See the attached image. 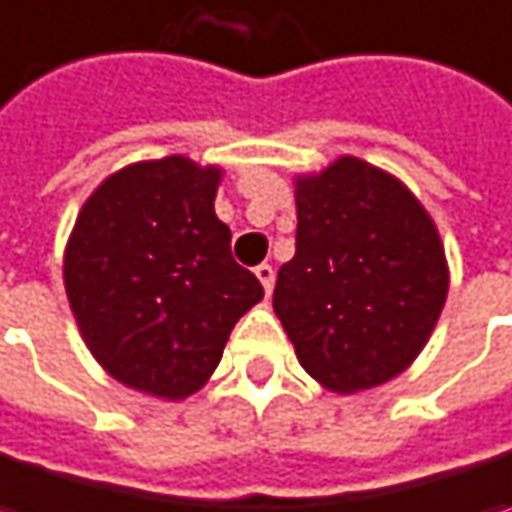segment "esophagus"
Segmentation results:
<instances>
[{"label":"esophagus","instance_id":"obj_1","mask_svg":"<svg viewBox=\"0 0 512 512\" xmlns=\"http://www.w3.org/2000/svg\"><path fill=\"white\" fill-rule=\"evenodd\" d=\"M256 276H259V282H262L265 294H270V291H273V276H276V273H273V265H268V262H265V265H259V268H256Z\"/></svg>","mask_w":512,"mask_h":512}]
</instances>
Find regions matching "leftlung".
<instances>
[{"instance_id": "1", "label": "left lung", "mask_w": 512, "mask_h": 512, "mask_svg": "<svg viewBox=\"0 0 512 512\" xmlns=\"http://www.w3.org/2000/svg\"><path fill=\"white\" fill-rule=\"evenodd\" d=\"M447 285L438 230L397 178L340 158L296 181V253L279 268L273 311L325 389L351 395L406 369Z\"/></svg>"}]
</instances>
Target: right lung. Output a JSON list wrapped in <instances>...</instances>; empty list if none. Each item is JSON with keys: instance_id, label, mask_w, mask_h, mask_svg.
Returning <instances> with one entry per match:
<instances>
[{"instance_id": "obj_1", "label": "right lung", "mask_w": 512, "mask_h": 512, "mask_svg": "<svg viewBox=\"0 0 512 512\" xmlns=\"http://www.w3.org/2000/svg\"><path fill=\"white\" fill-rule=\"evenodd\" d=\"M221 169L172 155L106 178L65 250V294L97 363L120 383L181 400L207 383L262 296L230 253L213 201Z\"/></svg>"}]
</instances>
